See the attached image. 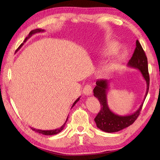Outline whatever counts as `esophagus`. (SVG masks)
Wrapping results in <instances>:
<instances>
[{"mask_svg":"<svg viewBox=\"0 0 160 160\" xmlns=\"http://www.w3.org/2000/svg\"><path fill=\"white\" fill-rule=\"evenodd\" d=\"M82 92L85 96H90V95L92 94V87H91V84H87V85L84 86Z\"/></svg>","mask_w":160,"mask_h":160,"instance_id":"34e87169","label":"esophagus"}]
</instances>
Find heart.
<instances>
[{"mask_svg": "<svg viewBox=\"0 0 160 160\" xmlns=\"http://www.w3.org/2000/svg\"><path fill=\"white\" fill-rule=\"evenodd\" d=\"M118 49V44L117 42H111L110 45H108L106 48H105L102 54H104L105 56L111 55V54H113L116 52ZM122 58H123V56H122L121 58H116L113 61H111L109 63H108L102 67L99 70V73L101 76H107L108 73H110L111 71H113L115 68V67H116L117 64L119 62H120Z\"/></svg>", "mask_w": 160, "mask_h": 160, "instance_id": "heart-1", "label": "heart"}]
</instances>
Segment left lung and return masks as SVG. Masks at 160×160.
<instances>
[{
  "mask_svg": "<svg viewBox=\"0 0 160 160\" xmlns=\"http://www.w3.org/2000/svg\"><path fill=\"white\" fill-rule=\"evenodd\" d=\"M128 66L140 70L142 76L146 80L147 88L144 98L145 100L148 92L149 82H150L148 60L144 51L138 40L136 41V47L131 58L128 61ZM108 81L101 79L97 80L96 86L93 89V96L98 98L101 105V109L94 120L96 122L97 127L100 130L107 132H114L129 127L136 120L140 113L143 102L140 105V108L131 115L122 116V115L115 114L109 109L107 104V93L108 90Z\"/></svg>",
  "mask_w": 160,
  "mask_h": 160,
  "instance_id": "obj_1",
  "label": "left lung"
}]
</instances>
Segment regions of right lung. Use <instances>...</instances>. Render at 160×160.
Returning a JSON list of instances; mask_svg holds the SVG:
<instances>
[{"mask_svg": "<svg viewBox=\"0 0 160 160\" xmlns=\"http://www.w3.org/2000/svg\"><path fill=\"white\" fill-rule=\"evenodd\" d=\"M44 32V30L43 29H34V30H32V31H31L29 32V36H28V37H26V38L25 39V40H24V42H23V43H22L21 45H20V46H19V47L18 49H17V50L16 51H18V49H20V48H21V47L23 45V44H24V42H25L27 40H28V38H29L30 37H31L33 34H34V33H38V32ZM80 100V98H78V99L74 102V103L73 104V106H72V107L74 106L75 104H76V103H77V102H78V100ZM71 107V108H72ZM67 120H68V118H67V120H66V122H64V124L62 126V127H61L60 128H57V129H55V130H50V131H42V130H39V129H36V128H31L33 131H36V132H39V133H41V134H43V135H56V134H58V133H59V132H60V131H62V130H63V128H64V125H65V124H66V122H67Z\"/></svg>", "mask_w": 160, "mask_h": 160, "instance_id": "add662e5", "label": "right lung"}]
</instances>
